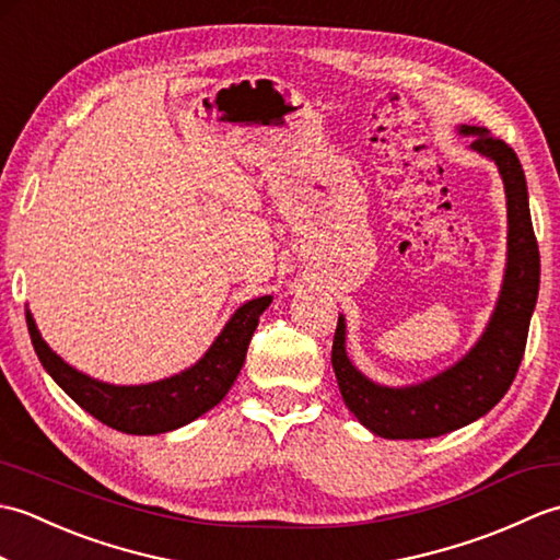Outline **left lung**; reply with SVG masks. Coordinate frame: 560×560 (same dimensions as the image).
Returning <instances> with one entry per match:
<instances>
[{
	"label": "left lung",
	"mask_w": 560,
	"mask_h": 560,
	"mask_svg": "<svg viewBox=\"0 0 560 560\" xmlns=\"http://www.w3.org/2000/svg\"><path fill=\"white\" fill-rule=\"evenodd\" d=\"M469 149L495 163L508 205V259L501 293L479 341L438 375L389 387L365 377L347 353V319L339 315L331 365L349 411L368 431L389 440L438 438L489 413L513 385L525 355L529 319L539 295V247L529 217L525 171L505 141L483 127L459 125Z\"/></svg>",
	"instance_id": "8db88e82"
}]
</instances>
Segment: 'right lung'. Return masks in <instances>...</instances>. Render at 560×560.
<instances>
[{"mask_svg":"<svg viewBox=\"0 0 560 560\" xmlns=\"http://www.w3.org/2000/svg\"><path fill=\"white\" fill-rule=\"evenodd\" d=\"M271 295L243 303L201 359L171 377L147 385H110L71 368L47 347L26 311L28 335L43 368L93 419L129 435H159L199 419L229 395Z\"/></svg>","mask_w":560,"mask_h":560,"instance_id":"obj_1","label":"right lung"}]
</instances>
